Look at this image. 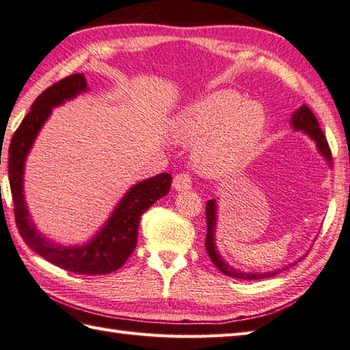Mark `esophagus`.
<instances>
[{
    "instance_id": "obj_1",
    "label": "esophagus",
    "mask_w": 350,
    "mask_h": 350,
    "mask_svg": "<svg viewBox=\"0 0 350 350\" xmlns=\"http://www.w3.org/2000/svg\"><path fill=\"white\" fill-rule=\"evenodd\" d=\"M192 187V182H191V177L187 173H180V174H176L174 176V180H173V188L176 191H189Z\"/></svg>"
}]
</instances>
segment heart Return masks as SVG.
<instances>
[{
  "label": "heart",
  "instance_id": "obj_1",
  "mask_svg": "<svg viewBox=\"0 0 350 350\" xmlns=\"http://www.w3.org/2000/svg\"><path fill=\"white\" fill-rule=\"evenodd\" d=\"M266 126L263 103L245 100L233 90H215L176 114L171 135L180 144H197L196 168L219 179L242 168L258 147Z\"/></svg>",
  "mask_w": 350,
  "mask_h": 350
}]
</instances>
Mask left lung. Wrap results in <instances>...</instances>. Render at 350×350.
<instances>
[{
  "label": "left lung",
  "instance_id": "8db88e82",
  "mask_svg": "<svg viewBox=\"0 0 350 350\" xmlns=\"http://www.w3.org/2000/svg\"><path fill=\"white\" fill-rule=\"evenodd\" d=\"M290 126H292L293 131H299L304 135H307L313 143L316 144L317 152L321 153L326 165L329 168L332 167V158H331V150L329 146L326 143V138L323 135L322 129L319 128V123L316 120L314 114L311 113V109L306 105H301L298 109H295L290 117ZM218 198L209 200L206 204V221H207V234H206V250L207 254H209L213 265L218 267V269L228 275V277L239 278V280H262V278H271L273 275L280 273L281 271L287 269L288 266L296 265V262L290 263L288 266L281 267V269H275L269 272H248V271H241L236 269L234 266L230 265L224 257L221 256V252L217 247V224H218ZM299 262V260H298Z\"/></svg>",
  "mask_w": 350,
  "mask_h": 350
}]
</instances>
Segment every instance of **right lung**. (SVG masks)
I'll return each mask as SVG.
<instances>
[{
	"label": "right lung",
	"instance_id": "obj_1",
	"mask_svg": "<svg viewBox=\"0 0 350 350\" xmlns=\"http://www.w3.org/2000/svg\"><path fill=\"white\" fill-rule=\"evenodd\" d=\"M88 90L90 87L87 85L85 77L83 73H75L49 87L34 100L31 109L12 138L9 147V180L16 224L28 247L62 269L83 275H102L120 269L132 254L137 247L141 215L168 194L173 177L168 173H161L132 185L103 226L84 243L62 245L49 239L36 227L24 192L27 158L36 138L51 117L52 109Z\"/></svg>",
	"mask_w": 350,
	"mask_h": 350
}]
</instances>
